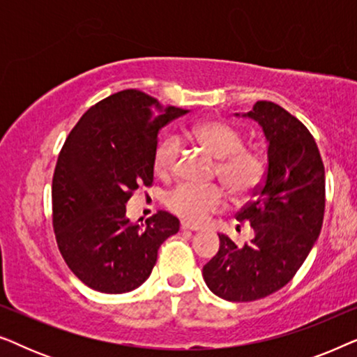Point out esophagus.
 <instances>
[{"mask_svg": "<svg viewBox=\"0 0 357 357\" xmlns=\"http://www.w3.org/2000/svg\"><path fill=\"white\" fill-rule=\"evenodd\" d=\"M180 229H182V231H192V232H197V231H199V229H202V227H198L197 224H190V222H185V221H182V222H180Z\"/></svg>", "mask_w": 357, "mask_h": 357, "instance_id": "esophagus-1", "label": "esophagus"}]
</instances>
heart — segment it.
Returning a JSON list of instances; mask_svg holds the SVG:
<instances>
[{"label": "heart", "instance_id": "heart-1", "mask_svg": "<svg viewBox=\"0 0 357 357\" xmlns=\"http://www.w3.org/2000/svg\"><path fill=\"white\" fill-rule=\"evenodd\" d=\"M188 136L195 143L216 158L214 177H218L234 198L243 199L261 187L266 175V159L260 151L242 146V136L232 126L219 120H203L188 128ZM180 144L177 138L167 136L155 146L153 165L155 174L169 177L177 167ZM226 204V193L218 185L182 183L167 197V206L177 216L192 222H199L209 213Z\"/></svg>", "mask_w": 357, "mask_h": 357}]
</instances>
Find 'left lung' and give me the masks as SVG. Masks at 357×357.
Instances as JSON below:
<instances>
[{
  "label": "left lung",
  "mask_w": 357,
  "mask_h": 357,
  "mask_svg": "<svg viewBox=\"0 0 357 357\" xmlns=\"http://www.w3.org/2000/svg\"><path fill=\"white\" fill-rule=\"evenodd\" d=\"M247 115L268 139L265 180L236 214L255 237L237 247L221 234L218 253L203 266L209 289L231 302L263 299L286 286L314 247L325 213V167L305 125L268 100Z\"/></svg>",
  "instance_id": "8db88e82"
}]
</instances>
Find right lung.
Masks as SVG:
<instances>
[{"mask_svg":"<svg viewBox=\"0 0 357 357\" xmlns=\"http://www.w3.org/2000/svg\"><path fill=\"white\" fill-rule=\"evenodd\" d=\"M188 110L162 109L138 89L92 105L58 155L52 183L53 231L63 260L92 289L123 294L148 280L178 219L158 211L138 226L125 204L154 180L159 131Z\"/></svg>","mask_w":357,"mask_h":357,"instance_id":"1","label":"right lung"}]
</instances>
